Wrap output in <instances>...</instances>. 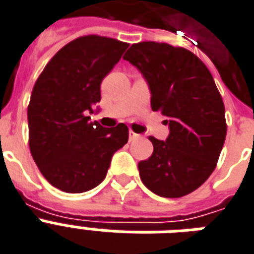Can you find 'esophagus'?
<instances>
[{
	"label": "esophagus",
	"mask_w": 254,
	"mask_h": 254,
	"mask_svg": "<svg viewBox=\"0 0 254 254\" xmlns=\"http://www.w3.org/2000/svg\"><path fill=\"white\" fill-rule=\"evenodd\" d=\"M139 137H140L139 133H135L133 131H129V140H136V139H139Z\"/></svg>",
	"instance_id": "esophagus-1"
}]
</instances>
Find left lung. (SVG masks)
Instances as JSON below:
<instances>
[{
    "label": "left lung",
    "instance_id": "obj_1",
    "mask_svg": "<svg viewBox=\"0 0 254 254\" xmlns=\"http://www.w3.org/2000/svg\"><path fill=\"white\" fill-rule=\"evenodd\" d=\"M141 72L151 107L170 127L166 140L149 136L154 152L137 164L143 184L162 197H182L205 182L223 149L225 109L207 66L187 49L140 42L123 57Z\"/></svg>",
    "mask_w": 254,
    "mask_h": 254
}]
</instances>
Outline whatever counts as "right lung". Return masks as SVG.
Segmentation results:
<instances>
[{
  "label": "right lung",
  "mask_w": 254,
  "mask_h": 254,
  "mask_svg": "<svg viewBox=\"0 0 254 254\" xmlns=\"http://www.w3.org/2000/svg\"><path fill=\"white\" fill-rule=\"evenodd\" d=\"M128 43L86 35L61 49L43 68L27 107L29 147L47 182L68 193L99 186L113 155L128 140V127L90 121L100 83ZM98 109V107H96Z\"/></svg>",
  "instance_id": "right-lung-1"
}]
</instances>
